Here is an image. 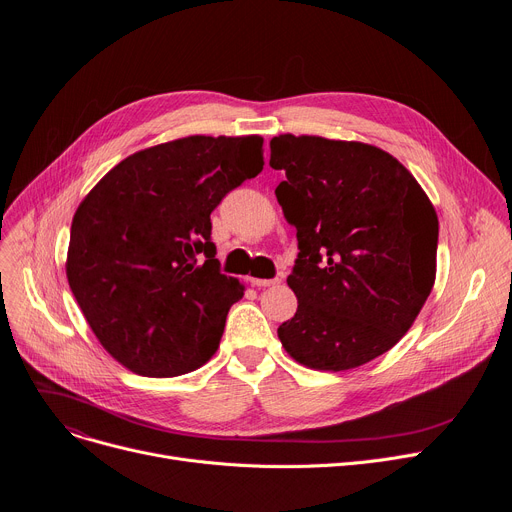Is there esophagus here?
Here are the masks:
<instances>
[{
	"mask_svg": "<svg viewBox=\"0 0 512 512\" xmlns=\"http://www.w3.org/2000/svg\"><path fill=\"white\" fill-rule=\"evenodd\" d=\"M282 280L280 278H274V280H257V278H251V284L257 286V288H270V286H278Z\"/></svg>",
	"mask_w": 512,
	"mask_h": 512,
	"instance_id": "1",
	"label": "esophagus"
}]
</instances>
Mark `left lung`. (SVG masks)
<instances>
[{"instance_id": "obj_1", "label": "left lung", "mask_w": 512, "mask_h": 512, "mask_svg": "<svg viewBox=\"0 0 512 512\" xmlns=\"http://www.w3.org/2000/svg\"><path fill=\"white\" fill-rule=\"evenodd\" d=\"M270 166L299 257L288 286L297 313L278 328L311 369H355L409 332L436 280L438 215L413 174L357 141L280 134Z\"/></svg>"}]
</instances>
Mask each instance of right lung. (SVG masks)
Returning <instances> with one entry per match:
<instances>
[{
  "mask_svg": "<svg viewBox=\"0 0 512 512\" xmlns=\"http://www.w3.org/2000/svg\"><path fill=\"white\" fill-rule=\"evenodd\" d=\"M263 170V139L184 137L137 151L78 205L66 259L101 346L147 378H176L218 351L245 286L220 274L211 211Z\"/></svg>",
  "mask_w": 512,
  "mask_h": 512,
  "instance_id": "1",
  "label": "right lung"
}]
</instances>
